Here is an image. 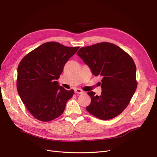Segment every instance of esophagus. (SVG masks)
Returning <instances> with one entry per match:
<instances>
[{
  "mask_svg": "<svg viewBox=\"0 0 157 157\" xmlns=\"http://www.w3.org/2000/svg\"><path fill=\"white\" fill-rule=\"evenodd\" d=\"M75 92L76 94H82L84 93V92L82 91V90L78 89V88H75Z\"/></svg>",
  "mask_w": 157,
  "mask_h": 157,
  "instance_id": "esophagus-1",
  "label": "esophagus"
}]
</instances>
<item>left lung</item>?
I'll return each mask as SVG.
<instances>
[{
  "label": "left lung",
  "mask_w": 157,
  "mask_h": 157,
  "mask_svg": "<svg viewBox=\"0 0 157 157\" xmlns=\"http://www.w3.org/2000/svg\"><path fill=\"white\" fill-rule=\"evenodd\" d=\"M95 76L102 77L100 96L88 92L91 103L86 109L103 121L124 110L136 92V67L132 57L120 47L103 42L80 48L77 52Z\"/></svg>",
  "instance_id": "obj_1"
}]
</instances>
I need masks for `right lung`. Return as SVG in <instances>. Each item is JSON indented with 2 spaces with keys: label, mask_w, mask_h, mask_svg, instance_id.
Instances as JSON below:
<instances>
[{
  "label": "right lung",
  "mask_w": 157,
  "mask_h": 157,
  "mask_svg": "<svg viewBox=\"0 0 157 157\" xmlns=\"http://www.w3.org/2000/svg\"><path fill=\"white\" fill-rule=\"evenodd\" d=\"M78 48L48 42L30 52L20 61L17 90L22 102L36 119L48 122L63 113L74 90L59 86L56 80Z\"/></svg>",
  "instance_id": "obj_1"
}]
</instances>
